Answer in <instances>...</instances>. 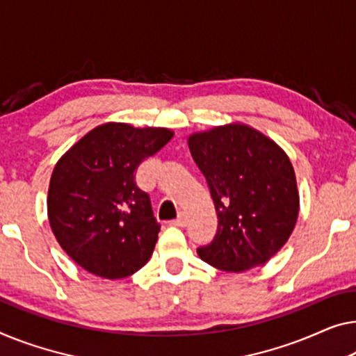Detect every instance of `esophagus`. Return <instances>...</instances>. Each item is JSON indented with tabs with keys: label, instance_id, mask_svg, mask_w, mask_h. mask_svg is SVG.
Wrapping results in <instances>:
<instances>
[{
	"label": "esophagus",
	"instance_id": "esophagus-1",
	"mask_svg": "<svg viewBox=\"0 0 356 356\" xmlns=\"http://www.w3.org/2000/svg\"><path fill=\"white\" fill-rule=\"evenodd\" d=\"M187 214H185V212H179V216H177V219L174 220V225H177V227H185L187 225Z\"/></svg>",
	"mask_w": 356,
	"mask_h": 356
}]
</instances>
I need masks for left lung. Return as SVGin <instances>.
<instances>
[{
	"mask_svg": "<svg viewBox=\"0 0 356 356\" xmlns=\"http://www.w3.org/2000/svg\"><path fill=\"white\" fill-rule=\"evenodd\" d=\"M187 142L219 220L214 240L198 248V256L235 273L268 262L299 216L296 172L286 152L245 123L193 132Z\"/></svg>",
	"mask_w": 356,
	"mask_h": 356,
	"instance_id": "8db88e82",
	"label": "left lung"
}]
</instances>
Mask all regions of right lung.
Instances as JSON below:
<instances>
[{
	"label": "right lung",
	"instance_id": "add662e5",
	"mask_svg": "<svg viewBox=\"0 0 356 356\" xmlns=\"http://www.w3.org/2000/svg\"><path fill=\"white\" fill-rule=\"evenodd\" d=\"M168 127L104 123L56 163L47 190V219L57 243L95 277L136 273L155 249L160 224L134 171L168 144Z\"/></svg>",
	"mask_w": 356,
	"mask_h": 356
}]
</instances>
